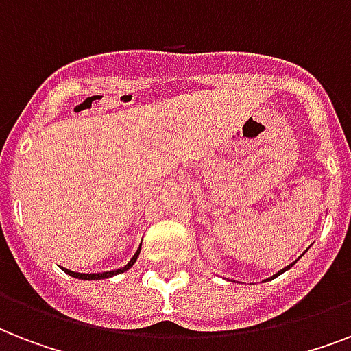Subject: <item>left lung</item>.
<instances>
[{
    "instance_id": "8db88e82",
    "label": "left lung",
    "mask_w": 351,
    "mask_h": 351,
    "mask_svg": "<svg viewBox=\"0 0 351 351\" xmlns=\"http://www.w3.org/2000/svg\"><path fill=\"white\" fill-rule=\"evenodd\" d=\"M291 266H293V264H289V266H288V267H284V269H280V271H278V273H277V275H280V273H284V271H286V269H289V267H291ZM277 275H275V277H277Z\"/></svg>"
}]
</instances>
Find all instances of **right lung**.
<instances>
[{
    "label": "right lung",
    "instance_id": "obj_1",
    "mask_svg": "<svg viewBox=\"0 0 351 351\" xmlns=\"http://www.w3.org/2000/svg\"><path fill=\"white\" fill-rule=\"evenodd\" d=\"M138 255H140V250H138L136 253H134V256H132L131 261L127 262V266L120 267V269H117V271H106V273H76V271H71V269H65V267H63V271H65V273H69V275H71V277H76V278H84V280H100V278L112 277V275H118V273H123V271H127V269H129V267H131L132 264H134V262H136Z\"/></svg>",
    "mask_w": 351,
    "mask_h": 351
}]
</instances>
